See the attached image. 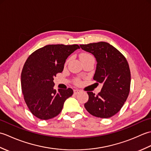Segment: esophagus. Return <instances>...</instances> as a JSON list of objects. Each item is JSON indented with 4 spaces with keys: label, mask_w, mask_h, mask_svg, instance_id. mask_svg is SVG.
Wrapping results in <instances>:
<instances>
[{
    "label": "esophagus",
    "mask_w": 151,
    "mask_h": 151,
    "mask_svg": "<svg viewBox=\"0 0 151 151\" xmlns=\"http://www.w3.org/2000/svg\"><path fill=\"white\" fill-rule=\"evenodd\" d=\"M79 92H81V90H79V89H74V93H75V95L78 94Z\"/></svg>",
    "instance_id": "obj_1"
}]
</instances>
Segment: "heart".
I'll return each mask as SVG.
<instances>
[{"mask_svg": "<svg viewBox=\"0 0 151 151\" xmlns=\"http://www.w3.org/2000/svg\"><path fill=\"white\" fill-rule=\"evenodd\" d=\"M80 58H81V60L82 61V60H86V59H94V58H93V56L91 55V54H89L82 53V54H81V55H80ZM67 62H68V60H67L66 62V63H67ZM75 82V84H79L80 83H81V81H80L79 79H76Z\"/></svg>", "mask_w": 151, "mask_h": 151, "instance_id": "heart-1", "label": "heart"}]
</instances>
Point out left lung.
Returning a JSON list of instances; mask_svg holds the SVG:
<instances>
[{
	"instance_id": "8db88e82",
	"label": "left lung",
	"mask_w": 151,
	"mask_h": 151,
	"mask_svg": "<svg viewBox=\"0 0 151 151\" xmlns=\"http://www.w3.org/2000/svg\"><path fill=\"white\" fill-rule=\"evenodd\" d=\"M80 46L94 55L97 63L93 80L103 84L97 95L87 92L89 99L84 107L93 116L110 118L121 110L129 96L131 81L129 63L108 43L101 41Z\"/></svg>"
}]
</instances>
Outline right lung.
Here are the masks:
<instances>
[{"label": "right lung", "mask_w": 151, "mask_h": 151, "mask_svg": "<svg viewBox=\"0 0 151 151\" xmlns=\"http://www.w3.org/2000/svg\"><path fill=\"white\" fill-rule=\"evenodd\" d=\"M78 45H48L31 54L21 73V89L31 113L42 120L57 116L64 102L73 94L71 88L54 89V76L62 73L70 54Z\"/></svg>", "instance_id": "right-lung-1"}]
</instances>
